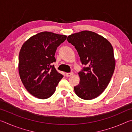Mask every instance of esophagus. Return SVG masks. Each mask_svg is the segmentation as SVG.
Returning a JSON list of instances; mask_svg holds the SVG:
<instances>
[{
	"instance_id": "esophagus-1",
	"label": "esophagus",
	"mask_w": 132,
	"mask_h": 132,
	"mask_svg": "<svg viewBox=\"0 0 132 132\" xmlns=\"http://www.w3.org/2000/svg\"><path fill=\"white\" fill-rule=\"evenodd\" d=\"M73 75V72H71V73H67L66 75V77H70L71 76H72Z\"/></svg>"
}]
</instances>
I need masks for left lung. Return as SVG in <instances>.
Listing matches in <instances>:
<instances>
[{
    "mask_svg": "<svg viewBox=\"0 0 132 132\" xmlns=\"http://www.w3.org/2000/svg\"><path fill=\"white\" fill-rule=\"evenodd\" d=\"M68 41L77 51L82 64L80 82L74 87L78 97L85 100L98 97L105 90L114 72L115 59L111 44L101 35L82 31L69 35Z\"/></svg>",
    "mask_w": 132,
    "mask_h": 132,
    "instance_id": "1",
    "label": "left lung"
}]
</instances>
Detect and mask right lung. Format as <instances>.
<instances>
[{"label":"right lung","mask_w":132,"mask_h":132,"mask_svg":"<svg viewBox=\"0 0 132 132\" xmlns=\"http://www.w3.org/2000/svg\"><path fill=\"white\" fill-rule=\"evenodd\" d=\"M66 37L44 31L30 37L21 46L19 56L20 77L26 90L39 99L52 96L63 77L52 63L56 62L57 48Z\"/></svg>","instance_id":"add662e5"}]
</instances>
